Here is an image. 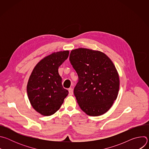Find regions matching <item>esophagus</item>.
<instances>
[{"mask_svg":"<svg viewBox=\"0 0 149 149\" xmlns=\"http://www.w3.org/2000/svg\"><path fill=\"white\" fill-rule=\"evenodd\" d=\"M68 91H69V95H73V90H72V88H69Z\"/></svg>","mask_w":149,"mask_h":149,"instance_id":"34e87169","label":"esophagus"}]
</instances>
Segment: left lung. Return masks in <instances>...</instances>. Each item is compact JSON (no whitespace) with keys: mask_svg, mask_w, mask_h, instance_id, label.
Instances as JSON below:
<instances>
[{"mask_svg":"<svg viewBox=\"0 0 149 149\" xmlns=\"http://www.w3.org/2000/svg\"><path fill=\"white\" fill-rule=\"evenodd\" d=\"M70 61L78 76L74 93L81 109L90 116L108 111L120 87L112 61L102 52L82 48L72 50Z\"/></svg>","mask_w":149,"mask_h":149,"instance_id":"8db88e82","label":"left lung"}]
</instances>
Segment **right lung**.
Segmentation results:
<instances>
[{"instance_id": "1", "label": "right lung", "mask_w": 149, "mask_h": 149, "mask_svg": "<svg viewBox=\"0 0 149 149\" xmlns=\"http://www.w3.org/2000/svg\"><path fill=\"white\" fill-rule=\"evenodd\" d=\"M69 53V51H59L45 56L37 63L29 77L28 98L32 107L42 116L55 113L68 94L62 87L58 68Z\"/></svg>"}]
</instances>
